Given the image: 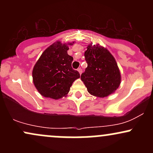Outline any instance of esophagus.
Returning <instances> with one entry per match:
<instances>
[{"instance_id": "34e87169", "label": "esophagus", "mask_w": 153, "mask_h": 153, "mask_svg": "<svg viewBox=\"0 0 153 153\" xmlns=\"http://www.w3.org/2000/svg\"><path fill=\"white\" fill-rule=\"evenodd\" d=\"M78 71L79 74L81 75V73H82V69H80V68H78Z\"/></svg>"}]
</instances>
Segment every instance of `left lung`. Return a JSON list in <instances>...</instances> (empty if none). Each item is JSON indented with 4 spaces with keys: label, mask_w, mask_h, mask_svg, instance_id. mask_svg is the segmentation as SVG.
<instances>
[{
    "label": "left lung",
    "mask_w": 153,
    "mask_h": 153,
    "mask_svg": "<svg viewBox=\"0 0 153 153\" xmlns=\"http://www.w3.org/2000/svg\"><path fill=\"white\" fill-rule=\"evenodd\" d=\"M88 67L80 78L92 96L107 97L114 94L121 83V73L111 52L99 44L88 45L85 52Z\"/></svg>",
    "instance_id": "left-lung-1"
}]
</instances>
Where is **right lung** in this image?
<instances>
[{
    "mask_svg": "<svg viewBox=\"0 0 153 153\" xmlns=\"http://www.w3.org/2000/svg\"><path fill=\"white\" fill-rule=\"evenodd\" d=\"M73 44L57 41L44 51L34 65L33 82L44 97L55 100L66 97L73 82L80 78L71 66L73 57L68 54Z\"/></svg>",
    "mask_w": 153,
    "mask_h": 153,
    "instance_id": "1",
    "label": "right lung"
}]
</instances>
